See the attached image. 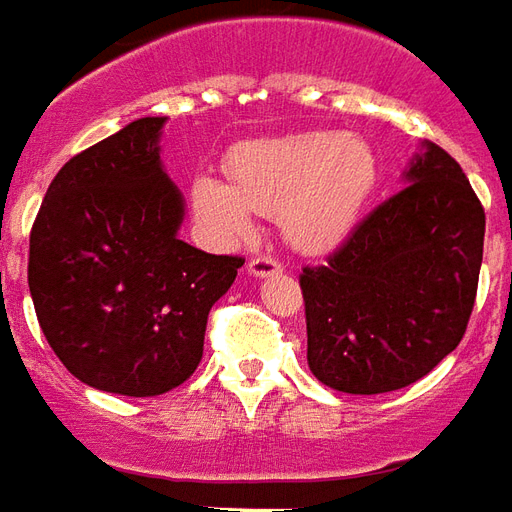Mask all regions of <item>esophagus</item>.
Instances as JSON below:
<instances>
[{
  "mask_svg": "<svg viewBox=\"0 0 512 512\" xmlns=\"http://www.w3.org/2000/svg\"><path fill=\"white\" fill-rule=\"evenodd\" d=\"M278 273H284V267H281V262L270 259V256H256V259L248 262V275H253V278H270V275Z\"/></svg>",
  "mask_w": 512,
  "mask_h": 512,
  "instance_id": "obj_1",
  "label": "esophagus"
}]
</instances>
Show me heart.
I'll use <instances>...</instances> for the list:
<instances>
[{
  "mask_svg": "<svg viewBox=\"0 0 512 512\" xmlns=\"http://www.w3.org/2000/svg\"><path fill=\"white\" fill-rule=\"evenodd\" d=\"M231 184L217 176L192 181V206L223 239L253 234L256 215H278L297 250L322 253L358 223L378 184V159L361 137L300 132L239 146L228 159Z\"/></svg>",
  "mask_w": 512,
  "mask_h": 512,
  "instance_id": "1",
  "label": "heart"
}]
</instances>
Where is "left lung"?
<instances>
[{
  "instance_id": "1",
  "label": "left lung",
  "mask_w": 512,
  "mask_h": 512,
  "mask_svg": "<svg viewBox=\"0 0 512 512\" xmlns=\"http://www.w3.org/2000/svg\"><path fill=\"white\" fill-rule=\"evenodd\" d=\"M408 187L380 204L322 267H303L308 369L344 394L411 386L469 325L485 212L466 173L422 143Z\"/></svg>"
}]
</instances>
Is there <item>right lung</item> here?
<instances>
[{
	"label": "right lung",
	"mask_w": 512,
	"mask_h": 512,
	"mask_svg": "<svg viewBox=\"0 0 512 512\" xmlns=\"http://www.w3.org/2000/svg\"><path fill=\"white\" fill-rule=\"evenodd\" d=\"M165 115L137 118L65 162L30 234V295L46 342L93 389L157 397L204 355L206 317L239 256L179 239L184 195L159 159Z\"/></svg>",
	"instance_id": "1"
}]
</instances>
